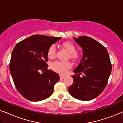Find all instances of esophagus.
<instances>
[{
	"mask_svg": "<svg viewBox=\"0 0 123 123\" xmlns=\"http://www.w3.org/2000/svg\"><path fill=\"white\" fill-rule=\"evenodd\" d=\"M60 78L61 79H63V78H65V75H60Z\"/></svg>",
	"mask_w": 123,
	"mask_h": 123,
	"instance_id": "34e87169",
	"label": "esophagus"
}]
</instances>
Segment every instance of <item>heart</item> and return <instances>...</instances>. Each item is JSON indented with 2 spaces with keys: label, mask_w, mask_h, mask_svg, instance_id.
I'll return each mask as SVG.
<instances>
[{
  "label": "heart",
  "mask_w": 123,
  "mask_h": 123,
  "mask_svg": "<svg viewBox=\"0 0 123 123\" xmlns=\"http://www.w3.org/2000/svg\"><path fill=\"white\" fill-rule=\"evenodd\" d=\"M62 46L69 52L70 58L74 61H78L80 58V54L78 52L75 51L76 48L73 43L70 42H65L62 43ZM56 53V48L54 44H52L49 47L47 55L49 58L52 59L55 58ZM71 66L70 62L55 61L52 62L50 65V68L53 71L61 74H64L66 73V70L69 68Z\"/></svg>",
  "instance_id": "obj_1"
}]
</instances>
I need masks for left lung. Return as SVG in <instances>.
<instances>
[{"mask_svg":"<svg viewBox=\"0 0 123 123\" xmlns=\"http://www.w3.org/2000/svg\"><path fill=\"white\" fill-rule=\"evenodd\" d=\"M82 48L83 57L75 73L71 76L74 83L68 88L70 94L79 100L90 101L104 91L107 84L112 66L107 49L92 37H73ZM81 73L83 76H80Z\"/></svg>","mask_w":123,"mask_h":123,"instance_id":"obj_1","label":"left lung"}]
</instances>
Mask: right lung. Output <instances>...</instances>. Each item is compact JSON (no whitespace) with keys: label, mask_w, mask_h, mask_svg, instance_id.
<instances>
[{"label":"right lung","mask_w":123,"mask_h":123,"mask_svg":"<svg viewBox=\"0 0 123 123\" xmlns=\"http://www.w3.org/2000/svg\"><path fill=\"white\" fill-rule=\"evenodd\" d=\"M61 39L34 35L18 43L14 47L9 70L17 91L28 100H44L53 93L54 86L60 80V76L47 69V51L50 45Z\"/></svg>","instance_id":"add662e5"}]
</instances>
